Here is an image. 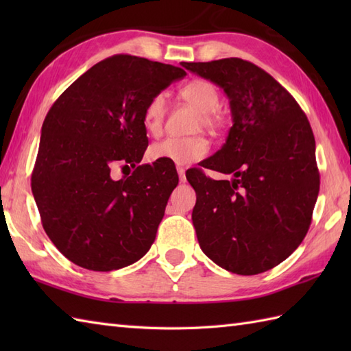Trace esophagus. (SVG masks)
<instances>
[{
	"instance_id": "obj_1",
	"label": "esophagus",
	"mask_w": 351,
	"mask_h": 351,
	"mask_svg": "<svg viewBox=\"0 0 351 351\" xmlns=\"http://www.w3.org/2000/svg\"><path fill=\"white\" fill-rule=\"evenodd\" d=\"M176 171H178V175H180V181L185 182V169L181 167V166H178Z\"/></svg>"
}]
</instances>
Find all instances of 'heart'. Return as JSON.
Returning <instances> with one entry per match:
<instances>
[{
	"instance_id": "heart-1",
	"label": "heart",
	"mask_w": 351,
	"mask_h": 351,
	"mask_svg": "<svg viewBox=\"0 0 351 351\" xmlns=\"http://www.w3.org/2000/svg\"><path fill=\"white\" fill-rule=\"evenodd\" d=\"M180 95L184 101L199 111L197 126L214 128L217 126V116L214 111L219 108V92L210 81L193 80L180 88ZM167 99L164 93H156L147 101L143 111V125L151 136H156L162 130L164 117H166ZM210 151L208 141L204 137H167L156 141L149 147V158L152 161L171 162V164H191Z\"/></svg>"
}]
</instances>
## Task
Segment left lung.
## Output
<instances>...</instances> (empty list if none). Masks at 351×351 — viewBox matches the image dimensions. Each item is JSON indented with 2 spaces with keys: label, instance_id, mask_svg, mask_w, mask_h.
Here are the masks:
<instances>
[{
  "label": "left lung",
  "instance_id": "left-lung-1",
  "mask_svg": "<svg viewBox=\"0 0 351 351\" xmlns=\"http://www.w3.org/2000/svg\"><path fill=\"white\" fill-rule=\"evenodd\" d=\"M181 64L223 88L234 122L220 151L200 162L232 180L187 171L200 249L230 273H264L299 247L311 225L319 173L309 121L287 88L250 62Z\"/></svg>",
  "mask_w": 351,
  "mask_h": 351
}]
</instances>
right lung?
<instances>
[{
  "mask_svg": "<svg viewBox=\"0 0 351 351\" xmlns=\"http://www.w3.org/2000/svg\"><path fill=\"white\" fill-rule=\"evenodd\" d=\"M184 69L128 54L96 63L66 88L42 125L32 191L42 225L63 255L87 270L111 271L143 258L171 191L176 169L137 164L147 147L143 111ZM131 177L114 182V163Z\"/></svg>",
  "mask_w": 351,
  "mask_h": 351,
  "instance_id": "1",
  "label": "right lung"
}]
</instances>
